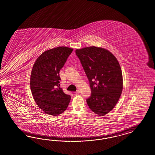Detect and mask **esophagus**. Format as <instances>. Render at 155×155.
Masks as SVG:
<instances>
[{"label": "esophagus", "instance_id": "esophagus-1", "mask_svg": "<svg viewBox=\"0 0 155 155\" xmlns=\"http://www.w3.org/2000/svg\"><path fill=\"white\" fill-rule=\"evenodd\" d=\"M75 93L77 94H79L80 93V91H79V90H77V91L75 92Z\"/></svg>", "mask_w": 155, "mask_h": 155}]
</instances>
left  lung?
I'll return each mask as SVG.
<instances>
[{
	"label": "left lung",
	"instance_id": "left-lung-1",
	"mask_svg": "<svg viewBox=\"0 0 155 155\" xmlns=\"http://www.w3.org/2000/svg\"><path fill=\"white\" fill-rule=\"evenodd\" d=\"M76 53L90 81L92 93L87 105L94 113L104 116L114 108L123 90L119 61L108 50L94 46L76 49Z\"/></svg>",
	"mask_w": 155,
	"mask_h": 155
}]
</instances>
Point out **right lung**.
Instances as JSON below:
<instances>
[{
	"label": "right lung",
	"instance_id": "right-lung-1",
	"mask_svg": "<svg viewBox=\"0 0 155 155\" xmlns=\"http://www.w3.org/2000/svg\"><path fill=\"white\" fill-rule=\"evenodd\" d=\"M72 48L59 46L41 54L31 73L30 87L35 101L46 114L57 116L67 109L71 97L60 87L59 71Z\"/></svg>",
	"mask_w": 155,
	"mask_h": 155
}]
</instances>
